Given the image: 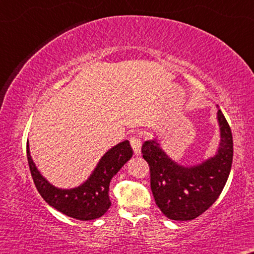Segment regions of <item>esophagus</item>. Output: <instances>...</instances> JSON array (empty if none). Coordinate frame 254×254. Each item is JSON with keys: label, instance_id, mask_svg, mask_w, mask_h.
<instances>
[{"label": "esophagus", "instance_id": "34e87169", "mask_svg": "<svg viewBox=\"0 0 254 254\" xmlns=\"http://www.w3.org/2000/svg\"><path fill=\"white\" fill-rule=\"evenodd\" d=\"M130 145L133 148L134 154L135 155H140L141 154V147H142V141L138 138L137 136H131L130 137Z\"/></svg>", "mask_w": 254, "mask_h": 254}]
</instances>
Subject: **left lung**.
Wrapping results in <instances>:
<instances>
[{"instance_id":"left-lung-1","label":"left lung","mask_w":254,"mask_h":254,"mask_svg":"<svg viewBox=\"0 0 254 254\" xmlns=\"http://www.w3.org/2000/svg\"><path fill=\"white\" fill-rule=\"evenodd\" d=\"M221 140L213 157L192 166L173 161L156 138L145 141L142 155L150 168L155 202L170 220L190 221L204 213L220 196L230 175L234 143L230 126L217 111Z\"/></svg>"}]
</instances>
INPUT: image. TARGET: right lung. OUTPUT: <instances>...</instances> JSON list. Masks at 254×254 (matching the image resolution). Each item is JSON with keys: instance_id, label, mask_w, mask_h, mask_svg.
Wrapping results in <instances>:
<instances>
[{"instance_id": "add662e5", "label": "right lung", "mask_w": 254, "mask_h": 254, "mask_svg": "<svg viewBox=\"0 0 254 254\" xmlns=\"http://www.w3.org/2000/svg\"><path fill=\"white\" fill-rule=\"evenodd\" d=\"M26 152L31 176L43 199L62 214L81 221L96 220L109 210L111 179L133 156L129 141L120 142L100 158L96 169L82 185L65 190L53 186L38 171L31 157L29 142Z\"/></svg>"}]
</instances>
